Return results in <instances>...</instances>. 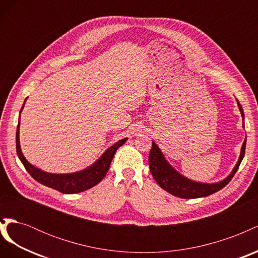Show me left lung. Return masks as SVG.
I'll return each instance as SVG.
<instances>
[{
	"label": "left lung",
	"instance_id": "1",
	"mask_svg": "<svg viewBox=\"0 0 258 258\" xmlns=\"http://www.w3.org/2000/svg\"><path fill=\"white\" fill-rule=\"evenodd\" d=\"M238 106L241 112L242 119H243V127H244L243 108H242L239 102H238ZM245 145H246V138L244 140L243 144H242L239 160L236 163L235 168L232 169L231 173L227 177L224 178L223 181L217 182V183L209 184V183H200L196 181H191V179L185 177L181 173H178L177 171L166 160L165 156H163V154L160 151V148L155 142H152V148L150 152V156H148V163H150L151 173L155 178V181L157 182V184L161 187L162 189H165L169 194L173 195L175 197L184 198V199L207 197L209 195H212L218 190H221L223 187H225L231 181V178L238 171V168L240 166L242 159L244 157Z\"/></svg>",
	"mask_w": 258,
	"mask_h": 258
}]
</instances>
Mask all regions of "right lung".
<instances>
[{
  "label": "right lung",
  "mask_w": 258,
  "mask_h": 258,
  "mask_svg": "<svg viewBox=\"0 0 258 258\" xmlns=\"http://www.w3.org/2000/svg\"><path fill=\"white\" fill-rule=\"evenodd\" d=\"M23 106H25V103H23L21 107V111ZM19 126H20V116H19V121L17 126V132H16V150L22 165L25 166L26 170L30 173V175L35 179V181L45 186H48L50 188L56 189L62 194L82 192L100 183L101 179L105 176L108 169H110L111 162L113 160L116 151L118 150V148L128 140L127 138L119 140L118 142H116L114 145L108 147L104 152V154H102V156H101L96 162H93L92 165L89 166L88 168L79 171V172L67 173V174H54V173H47L45 172V171H42L41 169L34 167L25 158V156H23L20 148Z\"/></svg>",
  "instance_id": "right-lung-1"
}]
</instances>
